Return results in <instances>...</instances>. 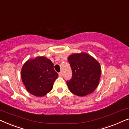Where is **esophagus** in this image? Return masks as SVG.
Here are the masks:
<instances>
[{"mask_svg":"<svg viewBox=\"0 0 129 129\" xmlns=\"http://www.w3.org/2000/svg\"><path fill=\"white\" fill-rule=\"evenodd\" d=\"M59 76L60 77H61V76H62V72H59Z\"/></svg>","mask_w":129,"mask_h":129,"instance_id":"1","label":"esophagus"}]
</instances>
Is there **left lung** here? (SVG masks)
<instances>
[{
	"instance_id": "1",
	"label": "left lung",
	"mask_w": 129,
	"mask_h": 129,
	"mask_svg": "<svg viewBox=\"0 0 129 129\" xmlns=\"http://www.w3.org/2000/svg\"><path fill=\"white\" fill-rule=\"evenodd\" d=\"M72 77L67 81L70 91L79 96L92 93L99 82L101 68L98 61L89 54H73L68 57Z\"/></svg>"
}]
</instances>
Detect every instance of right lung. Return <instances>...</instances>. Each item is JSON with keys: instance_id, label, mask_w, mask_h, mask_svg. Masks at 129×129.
<instances>
[{"instance_id": "obj_1", "label": "right lung", "mask_w": 129, "mask_h": 129, "mask_svg": "<svg viewBox=\"0 0 129 129\" xmlns=\"http://www.w3.org/2000/svg\"><path fill=\"white\" fill-rule=\"evenodd\" d=\"M53 67L50 60L43 56L26 61L22 68L21 76L27 91L39 97L49 93L59 76Z\"/></svg>"}]
</instances>
